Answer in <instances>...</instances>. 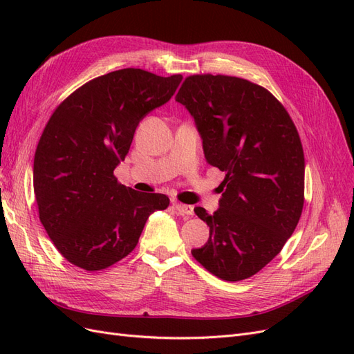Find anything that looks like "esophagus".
<instances>
[{"instance_id":"obj_1","label":"esophagus","mask_w":354,"mask_h":354,"mask_svg":"<svg viewBox=\"0 0 354 354\" xmlns=\"http://www.w3.org/2000/svg\"><path fill=\"white\" fill-rule=\"evenodd\" d=\"M173 205H174V208L177 209L180 216H183V217L194 216V207H192V205H186V203H180V202H174Z\"/></svg>"}]
</instances>
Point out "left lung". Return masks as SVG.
Masks as SVG:
<instances>
[{"instance_id":"left-lung-1","label":"left lung","mask_w":354,"mask_h":354,"mask_svg":"<svg viewBox=\"0 0 354 354\" xmlns=\"http://www.w3.org/2000/svg\"><path fill=\"white\" fill-rule=\"evenodd\" d=\"M176 102L194 116L207 162L226 173L220 207H196L208 242L192 250L205 269L238 282L260 272L294 233L304 205V152L274 95L227 75H192Z\"/></svg>"}]
</instances>
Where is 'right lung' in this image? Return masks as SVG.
Masks as SVG:
<instances>
[{
    "mask_svg": "<svg viewBox=\"0 0 354 354\" xmlns=\"http://www.w3.org/2000/svg\"><path fill=\"white\" fill-rule=\"evenodd\" d=\"M181 80L120 69L84 84L53 112L37 146L34 192L42 226L69 263L94 272L122 260L149 216L169 205L162 194L118 183L113 169L138 122L173 97Z\"/></svg>",
    "mask_w": 354,
    "mask_h": 354,
    "instance_id": "obj_1",
    "label": "right lung"
}]
</instances>
